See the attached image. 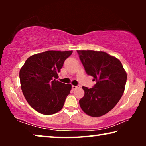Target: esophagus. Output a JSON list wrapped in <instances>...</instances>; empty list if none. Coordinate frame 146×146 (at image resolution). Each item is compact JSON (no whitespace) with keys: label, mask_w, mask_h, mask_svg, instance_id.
<instances>
[{"label":"esophagus","mask_w":146,"mask_h":146,"mask_svg":"<svg viewBox=\"0 0 146 146\" xmlns=\"http://www.w3.org/2000/svg\"><path fill=\"white\" fill-rule=\"evenodd\" d=\"M72 88L73 90H76V88H80V86H72Z\"/></svg>","instance_id":"obj_1"}]
</instances>
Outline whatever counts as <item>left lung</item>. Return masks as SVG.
<instances>
[{
  "mask_svg": "<svg viewBox=\"0 0 146 146\" xmlns=\"http://www.w3.org/2000/svg\"><path fill=\"white\" fill-rule=\"evenodd\" d=\"M88 74L96 83L91 88L83 86L84 96L80 106L90 116L100 117L109 112L122 96L127 74L118 59L102 51L77 50Z\"/></svg>",
  "mask_w": 146,
  "mask_h": 146,
  "instance_id": "obj_1",
  "label": "left lung"
}]
</instances>
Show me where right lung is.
Wrapping results in <instances>:
<instances>
[{
    "instance_id": "right-lung-1",
    "label": "right lung",
    "mask_w": 146,
    "mask_h": 146,
    "mask_svg": "<svg viewBox=\"0 0 146 146\" xmlns=\"http://www.w3.org/2000/svg\"><path fill=\"white\" fill-rule=\"evenodd\" d=\"M72 51L49 50L30 56L19 73L21 89L30 106L44 115L62 108L70 92V84L56 80L65 60Z\"/></svg>"
}]
</instances>
